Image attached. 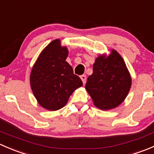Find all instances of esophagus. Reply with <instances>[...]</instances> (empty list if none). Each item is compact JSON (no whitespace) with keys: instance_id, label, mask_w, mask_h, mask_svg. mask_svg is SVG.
Here are the masks:
<instances>
[{"instance_id":"esophagus-1","label":"esophagus","mask_w":154,"mask_h":154,"mask_svg":"<svg viewBox=\"0 0 154 154\" xmlns=\"http://www.w3.org/2000/svg\"><path fill=\"white\" fill-rule=\"evenodd\" d=\"M80 78H81L83 84H85V83H86V75H81L80 76Z\"/></svg>"}]
</instances>
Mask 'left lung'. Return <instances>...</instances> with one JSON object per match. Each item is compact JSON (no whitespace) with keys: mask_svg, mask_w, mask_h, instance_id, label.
<instances>
[{"mask_svg":"<svg viewBox=\"0 0 154 154\" xmlns=\"http://www.w3.org/2000/svg\"><path fill=\"white\" fill-rule=\"evenodd\" d=\"M132 80L123 58L112 50L96 58L93 73L87 79L86 89L94 106L102 110L114 109L125 100L131 87Z\"/></svg>","mask_w":154,"mask_h":154,"instance_id":"8db88e82","label":"left lung"}]
</instances>
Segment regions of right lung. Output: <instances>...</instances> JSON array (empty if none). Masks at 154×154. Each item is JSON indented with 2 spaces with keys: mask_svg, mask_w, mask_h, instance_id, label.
Returning a JSON list of instances; mask_svg holds the SVG:
<instances>
[{
  "mask_svg": "<svg viewBox=\"0 0 154 154\" xmlns=\"http://www.w3.org/2000/svg\"><path fill=\"white\" fill-rule=\"evenodd\" d=\"M55 39L42 51L31 71L32 93L40 106L51 111L63 108L74 91L83 86L73 68L66 61L67 47Z\"/></svg>",
  "mask_w": 154,
  "mask_h": 154,
  "instance_id": "1",
  "label": "right lung"
}]
</instances>
